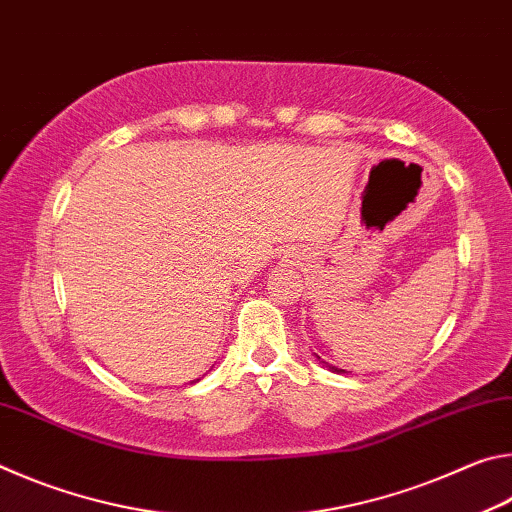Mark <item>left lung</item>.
Segmentation results:
<instances>
[{
	"instance_id": "left-lung-1",
	"label": "left lung",
	"mask_w": 512,
	"mask_h": 512,
	"mask_svg": "<svg viewBox=\"0 0 512 512\" xmlns=\"http://www.w3.org/2000/svg\"><path fill=\"white\" fill-rule=\"evenodd\" d=\"M318 361H320V357H316ZM320 363H323V366L327 368V370H332V372H336V375H341V372H345V370H341V368H336V366H329V363H325V361H320Z\"/></svg>"
}]
</instances>
